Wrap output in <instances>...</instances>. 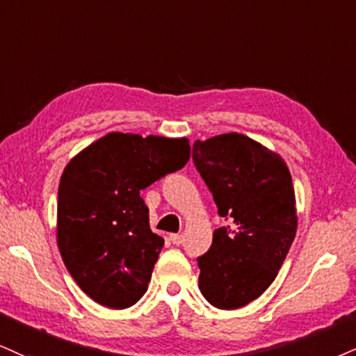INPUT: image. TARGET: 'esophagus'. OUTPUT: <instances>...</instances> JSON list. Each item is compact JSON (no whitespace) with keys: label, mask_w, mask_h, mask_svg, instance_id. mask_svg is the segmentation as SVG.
Returning <instances> with one entry per match:
<instances>
[{"label":"esophagus","mask_w":356,"mask_h":356,"mask_svg":"<svg viewBox=\"0 0 356 356\" xmlns=\"http://www.w3.org/2000/svg\"><path fill=\"white\" fill-rule=\"evenodd\" d=\"M170 241L175 245H179V244H183V241H185V238H183V234H171L170 236Z\"/></svg>","instance_id":"1"}]
</instances>
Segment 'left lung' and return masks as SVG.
Wrapping results in <instances>:
<instances>
[{
    "instance_id": "left-lung-1",
    "label": "left lung",
    "mask_w": 356,
    "mask_h": 356,
    "mask_svg": "<svg viewBox=\"0 0 356 356\" xmlns=\"http://www.w3.org/2000/svg\"><path fill=\"white\" fill-rule=\"evenodd\" d=\"M193 163L219 216L231 221L198 257L200 291L218 309H239L274 282L296 238L291 171L277 153L236 131L196 140Z\"/></svg>"
}]
</instances>
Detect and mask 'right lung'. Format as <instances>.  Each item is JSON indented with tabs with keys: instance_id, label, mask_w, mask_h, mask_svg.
I'll list each match as a JSON object with an SVG mask.
<instances>
[{
	"instance_id": "1",
	"label": "right lung",
	"mask_w": 356,
	"mask_h": 356,
	"mask_svg": "<svg viewBox=\"0 0 356 356\" xmlns=\"http://www.w3.org/2000/svg\"><path fill=\"white\" fill-rule=\"evenodd\" d=\"M190 160L186 138L112 131L69 161L59 183L57 245L92 300L127 309L142 299L163 238L140 191Z\"/></svg>"
}]
</instances>
